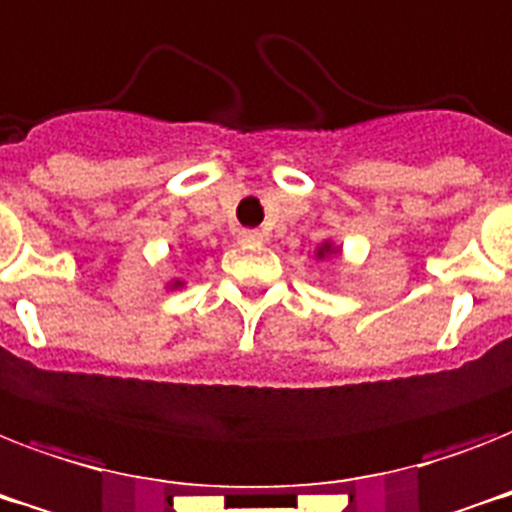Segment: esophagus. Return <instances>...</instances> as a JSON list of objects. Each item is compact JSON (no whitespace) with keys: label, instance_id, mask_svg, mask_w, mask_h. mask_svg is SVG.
<instances>
[{"label":"esophagus","instance_id":"1","mask_svg":"<svg viewBox=\"0 0 512 512\" xmlns=\"http://www.w3.org/2000/svg\"><path fill=\"white\" fill-rule=\"evenodd\" d=\"M237 240H240L243 245H261L264 243V235H261L259 230H243Z\"/></svg>","mask_w":512,"mask_h":512}]
</instances>
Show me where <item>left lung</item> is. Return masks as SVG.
Listing matches in <instances>:
<instances>
[{
	"instance_id": "1",
	"label": "left lung",
	"mask_w": 512,
	"mask_h": 512,
	"mask_svg": "<svg viewBox=\"0 0 512 512\" xmlns=\"http://www.w3.org/2000/svg\"><path fill=\"white\" fill-rule=\"evenodd\" d=\"M341 256V245L333 243V240H322L317 248H314V261H330Z\"/></svg>"
}]
</instances>
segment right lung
I'll return each mask as SVG.
<instances>
[{"mask_svg":"<svg viewBox=\"0 0 512 512\" xmlns=\"http://www.w3.org/2000/svg\"><path fill=\"white\" fill-rule=\"evenodd\" d=\"M182 285H185V280H171L169 285H166V288H169V290H177V288H182Z\"/></svg>","mask_w":512,"mask_h":512,"instance_id":"add662e5","label":"right lung"}]
</instances>
